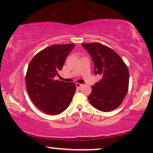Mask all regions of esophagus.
<instances>
[{"instance_id": "obj_1", "label": "esophagus", "mask_w": 153, "mask_h": 153, "mask_svg": "<svg viewBox=\"0 0 153 153\" xmlns=\"http://www.w3.org/2000/svg\"><path fill=\"white\" fill-rule=\"evenodd\" d=\"M76 87L77 89H79V88H81L82 87V84H79V83H76Z\"/></svg>"}]
</instances>
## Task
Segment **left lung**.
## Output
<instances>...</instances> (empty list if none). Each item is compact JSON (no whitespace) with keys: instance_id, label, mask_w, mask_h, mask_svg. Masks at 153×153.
<instances>
[{"instance_id":"left-lung-1","label":"left lung","mask_w":153,"mask_h":153,"mask_svg":"<svg viewBox=\"0 0 153 153\" xmlns=\"http://www.w3.org/2000/svg\"><path fill=\"white\" fill-rule=\"evenodd\" d=\"M93 59L94 74L101 79L92 86L88 96L92 106L101 111H110L121 104L128 93L129 71L122 58L112 49L100 43L82 44Z\"/></svg>"}]
</instances>
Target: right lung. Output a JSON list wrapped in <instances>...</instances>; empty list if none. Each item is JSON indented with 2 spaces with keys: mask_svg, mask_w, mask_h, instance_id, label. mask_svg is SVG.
Returning <instances> with one entry per match:
<instances>
[{
  "mask_svg": "<svg viewBox=\"0 0 153 153\" xmlns=\"http://www.w3.org/2000/svg\"><path fill=\"white\" fill-rule=\"evenodd\" d=\"M75 44L53 45L41 51L30 62L25 76L27 94L43 112L57 115L68 107L76 90L74 82L55 79Z\"/></svg>",
  "mask_w": 153,
  "mask_h": 153,
  "instance_id": "obj_1",
  "label": "right lung"
}]
</instances>
